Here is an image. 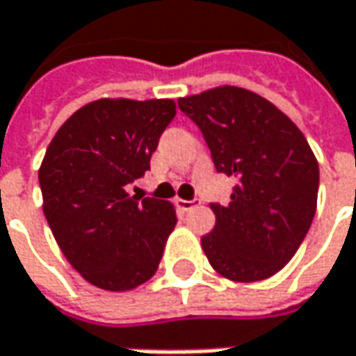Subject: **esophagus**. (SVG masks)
Here are the masks:
<instances>
[{
  "label": "esophagus",
  "mask_w": 356,
  "mask_h": 356,
  "mask_svg": "<svg viewBox=\"0 0 356 356\" xmlns=\"http://www.w3.org/2000/svg\"><path fill=\"white\" fill-rule=\"evenodd\" d=\"M175 205H177V209H181V211H191L193 207H197L199 201H189V199H175Z\"/></svg>",
  "instance_id": "1"
}]
</instances>
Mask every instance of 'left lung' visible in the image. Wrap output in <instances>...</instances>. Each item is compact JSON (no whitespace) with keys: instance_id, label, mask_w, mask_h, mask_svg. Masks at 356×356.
Returning a JSON list of instances; mask_svg holds the SVG:
<instances>
[{"instance_id":"obj_1","label":"left lung","mask_w":356,"mask_h":356,"mask_svg":"<svg viewBox=\"0 0 356 356\" xmlns=\"http://www.w3.org/2000/svg\"><path fill=\"white\" fill-rule=\"evenodd\" d=\"M205 136L216 169L238 183L225 205L211 203L216 227L201 238L211 268L234 282L280 272L312 223L318 161L302 131L264 96L218 86L179 98Z\"/></svg>"}]
</instances>
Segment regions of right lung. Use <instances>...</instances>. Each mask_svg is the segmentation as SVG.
Instances as JSON below:
<instances>
[{
  "label": "right lung",
  "mask_w": 356,
  "mask_h": 356,
  "mask_svg": "<svg viewBox=\"0 0 356 356\" xmlns=\"http://www.w3.org/2000/svg\"><path fill=\"white\" fill-rule=\"evenodd\" d=\"M175 100L98 98L78 108L54 135L40 165L42 207L72 268L96 288L135 290L151 280L175 207L140 199L127 185L149 169Z\"/></svg>",
  "instance_id": "obj_1"
}]
</instances>
